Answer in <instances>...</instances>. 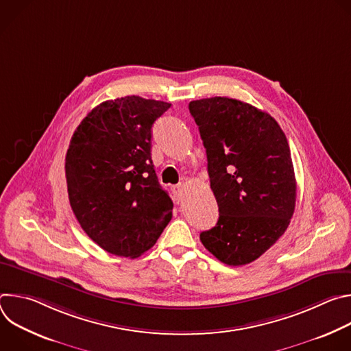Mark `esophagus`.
Returning <instances> with one entry per match:
<instances>
[{"mask_svg": "<svg viewBox=\"0 0 351 351\" xmlns=\"http://www.w3.org/2000/svg\"><path fill=\"white\" fill-rule=\"evenodd\" d=\"M184 193H186V190H184V186H183V184L173 186V197H175V199H176L178 203H180L182 199L184 198Z\"/></svg>", "mask_w": 351, "mask_h": 351, "instance_id": "1", "label": "esophagus"}]
</instances>
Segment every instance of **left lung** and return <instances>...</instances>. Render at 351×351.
I'll use <instances>...</instances> for the list:
<instances>
[{
  "mask_svg": "<svg viewBox=\"0 0 351 351\" xmlns=\"http://www.w3.org/2000/svg\"><path fill=\"white\" fill-rule=\"evenodd\" d=\"M207 152L217 225L199 234L226 265L257 260L287 229L295 178L287 138L267 112L240 99L211 97L189 104Z\"/></svg>",
  "mask_w": 351,
  "mask_h": 351,
  "instance_id": "8db88e82",
  "label": "left lung"
}]
</instances>
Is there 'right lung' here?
<instances>
[{
	"mask_svg": "<svg viewBox=\"0 0 351 351\" xmlns=\"http://www.w3.org/2000/svg\"><path fill=\"white\" fill-rule=\"evenodd\" d=\"M169 103L126 95L97 106L75 130L65 173L72 211L106 252L136 258L172 218L152 160L153 123Z\"/></svg>",
	"mask_w": 351,
	"mask_h": 351,
	"instance_id": "1",
	"label": "right lung"
}]
</instances>
